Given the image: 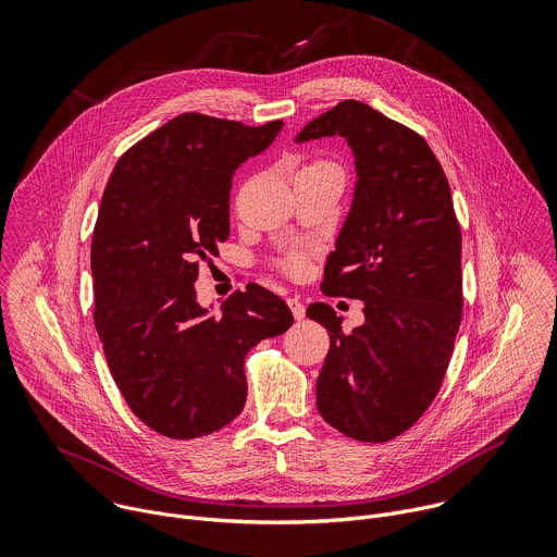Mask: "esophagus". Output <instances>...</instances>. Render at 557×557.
<instances>
[{
  "mask_svg": "<svg viewBox=\"0 0 557 557\" xmlns=\"http://www.w3.org/2000/svg\"><path fill=\"white\" fill-rule=\"evenodd\" d=\"M288 308H290V312H293V317H295L297 322H299V320H304L306 308H304V304H301L297 297H290V299H288Z\"/></svg>",
  "mask_w": 557,
  "mask_h": 557,
  "instance_id": "obj_1",
  "label": "esophagus"
}]
</instances>
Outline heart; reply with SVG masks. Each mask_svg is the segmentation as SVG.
Listing matches in <instances>:
<instances>
[{
	"label": "heart",
	"mask_w": 557,
	"mask_h": 557,
	"mask_svg": "<svg viewBox=\"0 0 557 557\" xmlns=\"http://www.w3.org/2000/svg\"><path fill=\"white\" fill-rule=\"evenodd\" d=\"M310 168H335V165H331V163H314V165H310ZM310 168H306V170H310ZM304 258L301 256H293L290 260H288V269L293 271V273H299L301 269H304Z\"/></svg>",
	"instance_id": "1"
}]
</instances>
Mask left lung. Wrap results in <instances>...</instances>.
Listing matches in <instances>:
<instances>
[{
	"label": "left lung",
	"instance_id": "obj_1",
	"mask_svg": "<svg viewBox=\"0 0 557 557\" xmlns=\"http://www.w3.org/2000/svg\"><path fill=\"white\" fill-rule=\"evenodd\" d=\"M333 136L346 138L357 183L322 288L361 299L366 320L348 335L329 304L308 306L331 333L317 410L350 438L383 443L421 419L449 366L462 317L460 226L445 172L417 132L350 99L295 143Z\"/></svg>",
	"mask_w": 557,
	"mask_h": 557
}]
</instances>
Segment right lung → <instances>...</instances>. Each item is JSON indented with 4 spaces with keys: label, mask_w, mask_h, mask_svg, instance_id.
I'll return each instance as SVG.
<instances>
[{
    "label": "right lung",
    "mask_w": 557,
    "mask_h": 557,
    "mask_svg": "<svg viewBox=\"0 0 557 557\" xmlns=\"http://www.w3.org/2000/svg\"><path fill=\"white\" fill-rule=\"evenodd\" d=\"M282 127L181 114L127 149L103 191L90 251L95 324L127 406L163 436L228 425L247 401V352L293 326L286 301L258 284L218 314L194 288L198 260L228 237L233 172Z\"/></svg>",
    "instance_id": "add662e5"
}]
</instances>
